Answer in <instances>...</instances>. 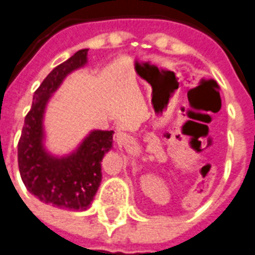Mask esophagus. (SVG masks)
<instances>
[{
	"label": "esophagus",
	"instance_id": "obj_1",
	"mask_svg": "<svg viewBox=\"0 0 255 255\" xmlns=\"http://www.w3.org/2000/svg\"><path fill=\"white\" fill-rule=\"evenodd\" d=\"M121 136V132H119V134H117V138H120Z\"/></svg>",
	"mask_w": 255,
	"mask_h": 255
}]
</instances>
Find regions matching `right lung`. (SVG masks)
Returning a JSON list of instances; mask_svg holds the SVG:
<instances>
[{"label":"right lung","mask_w":255,"mask_h":255,"mask_svg":"<svg viewBox=\"0 0 255 255\" xmlns=\"http://www.w3.org/2000/svg\"><path fill=\"white\" fill-rule=\"evenodd\" d=\"M88 48L79 50L57 65L33 95L18 142L19 173L26 188L41 202L54 207L85 211L102 181V159L113 145L114 131H92L74 153L55 157L43 146V114L51 93L74 69L86 64Z\"/></svg>","instance_id":"obj_1"}]
</instances>
